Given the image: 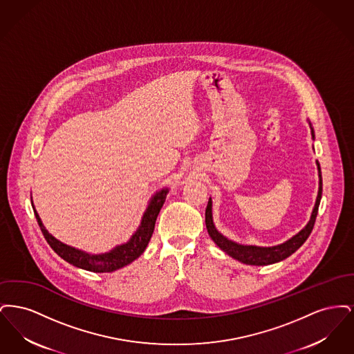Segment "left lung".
Masks as SVG:
<instances>
[{
  "label": "left lung",
  "instance_id": "1",
  "mask_svg": "<svg viewBox=\"0 0 354 354\" xmlns=\"http://www.w3.org/2000/svg\"><path fill=\"white\" fill-rule=\"evenodd\" d=\"M308 124L310 127L312 139L315 140V130L309 120H308ZM316 166L319 171V192H317V198H316L310 219L297 235L290 237L289 240H286V243L274 245V247H257V245H243V244H239V243L227 239L223 234H220L215 227L214 218H212V199L211 198L208 199V204L205 208V227H207L208 235L211 236V239L215 241V244L219 247L221 251H224L232 259H235L243 264H247V266H270V264L279 263L286 257H289L292 253L296 252L303 245L305 240L310 235L315 221H316L319 205H320L321 194H322V178H321L319 160H316Z\"/></svg>",
  "mask_w": 354,
  "mask_h": 354
}]
</instances>
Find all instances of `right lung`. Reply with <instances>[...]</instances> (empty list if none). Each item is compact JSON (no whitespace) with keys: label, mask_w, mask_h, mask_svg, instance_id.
<instances>
[{"label":"right lung","mask_w":354,"mask_h":354,"mask_svg":"<svg viewBox=\"0 0 354 354\" xmlns=\"http://www.w3.org/2000/svg\"><path fill=\"white\" fill-rule=\"evenodd\" d=\"M169 191L167 187L156 191L152 195L151 199L149 201L139 227L136 228L133 236L129 239V241L117 245L111 251L104 253L84 252L82 250L74 248L71 245L62 243L61 240L55 239L45 228L38 212L34 208L33 202H32V205H33L34 214H35V218L39 224V228L54 252L57 253L58 256H61L65 261H68V264H71L77 268L95 272V273H103V272H114V270H120V268L129 266L130 263H133L135 259H138L142 253L145 252V250L151 239L155 221L160 212V208L166 202V196H167Z\"/></svg>","instance_id":"1"}]
</instances>
